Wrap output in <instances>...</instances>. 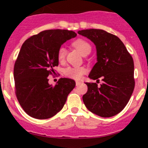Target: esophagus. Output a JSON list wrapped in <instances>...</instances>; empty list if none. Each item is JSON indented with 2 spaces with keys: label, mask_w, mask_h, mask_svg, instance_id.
Masks as SVG:
<instances>
[{
  "label": "esophagus",
  "mask_w": 148,
  "mask_h": 148,
  "mask_svg": "<svg viewBox=\"0 0 148 148\" xmlns=\"http://www.w3.org/2000/svg\"><path fill=\"white\" fill-rule=\"evenodd\" d=\"M81 84H82V82H79V81L76 82V85H77V86H79V85H80Z\"/></svg>",
  "instance_id": "34e87169"
}]
</instances>
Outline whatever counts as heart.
Masks as SVG:
<instances>
[{
  "label": "heart",
  "mask_w": 148,
  "mask_h": 148,
  "mask_svg": "<svg viewBox=\"0 0 148 148\" xmlns=\"http://www.w3.org/2000/svg\"><path fill=\"white\" fill-rule=\"evenodd\" d=\"M74 47L79 51L83 56L89 54L92 50L91 45L83 39H77L73 43ZM66 49L64 46H61L57 52V59L59 62H63L64 61ZM86 72V69L83 66H69L64 70V74L66 77L74 79H80L83 74Z\"/></svg>",
  "instance_id": "b5f03b06"
}]
</instances>
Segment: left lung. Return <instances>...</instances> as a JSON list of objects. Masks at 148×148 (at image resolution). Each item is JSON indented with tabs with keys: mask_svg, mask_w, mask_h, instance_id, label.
<instances>
[{
	"mask_svg": "<svg viewBox=\"0 0 148 148\" xmlns=\"http://www.w3.org/2000/svg\"><path fill=\"white\" fill-rule=\"evenodd\" d=\"M78 34L96 46L97 63L89 74L91 79L103 83L86 82L88 90L82 99L86 108L102 117L120 113L127 105L135 88L134 62L122 41L101 29H86Z\"/></svg>",
	"mask_w": 148,
	"mask_h": 148,
	"instance_id": "1",
	"label": "left lung"
}]
</instances>
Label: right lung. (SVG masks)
Instances as JSON below:
<instances>
[{
  "instance_id": "1",
  "label": "right lung",
  "mask_w": 148,
  "mask_h": 148,
  "mask_svg": "<svg viewBox=\"0 0 148 148\" xmlns=\"http://www.w3.org/2000/svg\"><path fill=\"white\" fill-rule=\"evenodd\" d=\"M77 36L74 31L46 30L25 41L14 65L16 95L23 110L34 118L44 120L62 110L74 80L61 78L53 86L48 77L59 65L57 52L66 41Z\"/></svg>"
}]
</instances>
